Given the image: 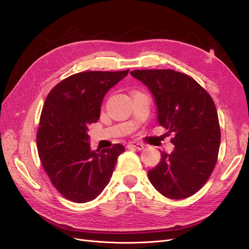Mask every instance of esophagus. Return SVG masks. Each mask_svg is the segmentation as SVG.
I'll return each instance as SVG.
<instances>
[{
	"label": "esophagus",
	"mask_w": 249,
	"mask_h": 249,
	"mask_svg": "<svg viewBox=\"0 0 249 249\" xmlns=\"http://www.w3.org/2000/svg\"><path fill=\"white\" fill-rule=\"evenodd\" d=\"M145 146L142 144V143L139 142H130L129 144H127V148H135V149H138V150H142Z\"/></svg>",
	"instance_id": "34e87169"
}]
</instances>
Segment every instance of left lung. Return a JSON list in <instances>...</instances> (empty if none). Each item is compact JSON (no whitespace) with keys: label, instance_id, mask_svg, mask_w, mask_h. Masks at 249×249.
I'll return each instance as SVG.
<instances>
[{"label":"left lung","instance_id":"1","mask_svg":"<svg viewBox=\"0 0 249 249\" xmlns=\"http://www.w3.org/2000/svg\"><path fill=\"white\" fill-rule=\"evenodd\" d=\"M131 74L152 92L158 124L175 135V149L161 153V161L147 172L149 182L168 198L189 197L206 184L217 161L220 127L212 97L196 81L172 70Z\"/></svg>","mask_w":249,"mask_h":249}]
</instances>
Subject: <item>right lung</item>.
<instances>
[{
	"mask_svg": "<svg viewBox=\"0 0 249 249\" xmlns=\"http://www.w3.org/2000/svg\"><path fill=\"white\" fill-rule=\"evenodd\" d=\"M127 72H79L60 82L47 96L37 148L52 184L67 199L93 200L110 182L124 146L92 150L88 126L99 120L105 95Z\"/></svg>",
	"mask_w": 249,
	"mask_h": 249,
	"instance_id": "add662e5",
	"label": "right lung"
}]
</instances>
